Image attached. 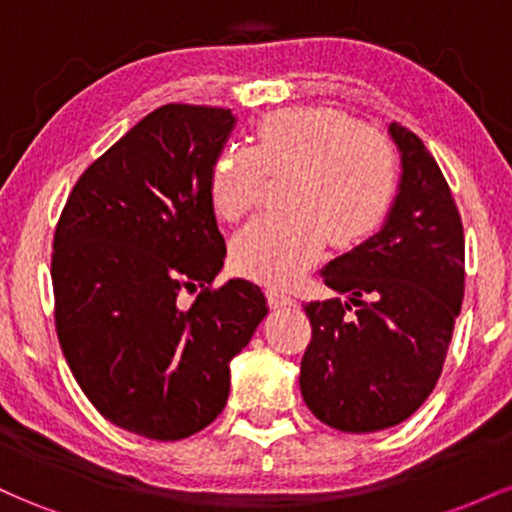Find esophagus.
I'll list each match as a JSON object with an SVG mask.
<instances>
[{
  "label": "esophagus",
  "mask_w": 512,
  "mask_h": 512,
  "mask_svg": "<svg viewBox=\"0 0 512 512\" xmlns=\"http://www.w3.org/2000/svg\"><path fill=\"white\" fill-rule=\"evenodd\" d=\"M264 296H267L269 308H286V305H293V298L286 296L284 291L274 289V286H267V289H264Z\"/></svg>",
  "instance_id": "esophagus-1"
}]
</instances>
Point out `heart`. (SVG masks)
Wrapping results in <instances>:
<instances>
[{
	"label": "heart",
	"mask_w": 512,
	"mask_h": 512,
	"mask_svg": "<svg viewBox=\"0 0 512 512\" xmlns=\"http://www.w3.org/2000/svg\"><path fill=\"white\" fill-rule=\"evenodd\" d=\"M291 173L286 209L262 216L233 243V267L284 286L313 264L327 238L354 248L378 231L397 190L390 139L332 108H289L264 115L252 144L228 146L209 173L211 207L240 221L260 204L267 175Z\"/></svg>",
	"instance_id": "1"
}]
</instances>
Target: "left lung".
I'll return each instance as SVG.
<instances>
[{
    "label": "left lung",
    "mask_w": 512,
    "mask_h": 512,
    "mask_svg": "<svg viewBox=\"0 0 512 512\" xmlns=\"http://www.w3.org/2000/svg\"><path fill=\"white\" fill-rule=\"evenodd\" d=\"M402 154L385 226L322 269L349 301L305 305L313 337L301 395L322 424L373 433L409 419L436 387L464 298L460 211L436 158L392 122Z\"/></svg>",
    "instance_id": "8db88e82"
}]
</instances>
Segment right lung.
I'll return each mask as SVG.
<instances>
[{"mask_svg": "<svg viewBox=\"0 0 512 512\" xmlns=\"http://www.w3.org/2000/svg\"><path fill=\"white\" fill-rule=\"evenodd\" d=\"M236 127L226 108L168 103L91 163L52 243L55 325L76 383L108 421L180 440L226 407L231 358L267 315L260 286L221 289L226 243L209 197ZM200 289L187 309L182 290Z\"/></svg>", "mask_w": 512, "mask_h": 512, "instance_id": "add662e5", "label": "right lung"}]
</instances>
